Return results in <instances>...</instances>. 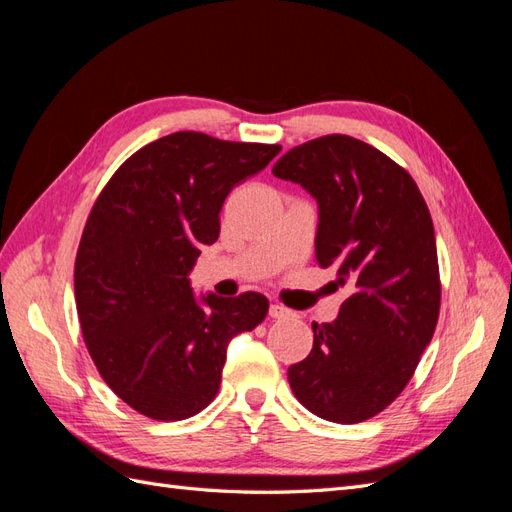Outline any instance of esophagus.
<instances>
[{
	"label": "esophagus",
	"mask_w": 512,
	"mask_h": 512,
	"mask_svg": "<svg viewBox=\"0 0 512 512\" xmlns=\"http://www.w3.org/2000/svg\"><path fill=\"white\" fill-rule=\"evenodd\" d=\"M269 316H271V318H275V320H280V318H288V316H290V312H288L286 307L273 303V305L269 307Z\"/></svg>",
	"instance_id": "34e87169"
}]
</instances>
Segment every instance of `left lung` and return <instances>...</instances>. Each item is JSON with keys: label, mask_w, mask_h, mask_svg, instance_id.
Here are the masks:
<instances>
[{"label": "left lung", "mask_w": 512, "mask_h": 512, "mask_svg": "<svg viewBox=\"0 0 512 512\" xmlns=\"http://www.w3.org/2000/svg\"><path fill=\"white\" fill-rule=\"evenodd\" d=\"M273 175L318 200L316 262L350 297L288 369L301 404L331 423H363L406 389L440 316L436 235L404 166L346 134L292 147Z\"/></svg>", "instance_id": "obj_1"}]
</instances>
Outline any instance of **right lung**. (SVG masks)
<instances>
[{
	"instance_id": "right-lung-1",
	"label": "right lung",
	"mask_w": 512,
	"mask_h": 512,
	"mask_svg": "<svg viewBox=\"0 0 512 512\" xmlns=\"http://www.w3.org/2000/svg\"><path fill=\"white\" fill-rule=\"evenodd\" d=\"M280 149L168 134L132 153L91 207L74 262L76 312L102 380L138 414L168 423L205 410L228 342L265 320V294L198 303L188 273L220 237L228 192Z\"/></svg>"
}]
</instances>
